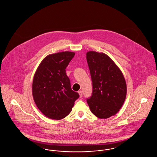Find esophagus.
<instances>
[{
  "label": "esophagus",
  "instance_id": "1",
  "mask_svg": "<svg viewBox=\"0 0 157 157\" xmlns=\"http://www.w3.org/2000/svg\"><path fill=\"white\" fill-rule=\"evenodd\" d=\"M78 93H79V97L81 98L82 97V95H83V93H82V91L81 90H79V91H78Z\"/></svg>",
  "mask_w": 157,
  "mask_h": 157
}]
</instances>
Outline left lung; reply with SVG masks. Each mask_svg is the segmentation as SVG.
<instances>
[{"label":"left lung","instance_id":"left-lung-1","mask_svg":"<svg viewBox=\"0 0 157 157\" xmlns=\"http://www.w3.org/2000/svg\"><path fill=\"white\" fill-rule=\"evenodd\" d=\"M86 60L92 82L87 103L98 118L106 119L120 111L127 95V84L120 68L107 55L89 51Z\"/></svg>","mask_w":157,"mask_h":157}]
</instances>
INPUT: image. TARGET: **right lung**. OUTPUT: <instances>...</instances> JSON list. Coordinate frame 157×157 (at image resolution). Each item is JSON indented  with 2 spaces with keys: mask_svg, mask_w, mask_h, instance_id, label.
<instances>
[{
  "mask_svg": "<svg viewBox=\"0 0 157 157\" xmlns=\"http://www.w3.org/2000/svg\"><path fill=\"white\" fill-rule=\"evenodd\" d=\"M75 54L66 51L49 55L35 74L33 98L38 109L49 118L58 120L66 117L79 97L71 89L65 70Z\"/></svg>",
  "mask_w": 157,
  "mask_h": 157,
  "instance_id": "obj_1",
  "label": "right lung"
}]
</instances>
